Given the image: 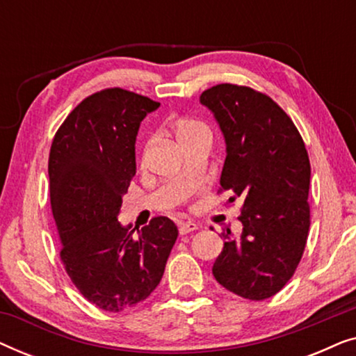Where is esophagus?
<instances>
[{
	"instance_id": "1",
	"label": "esophagus",
	"mask_w": 356,
	"mask_h": 356,
	"mask_svg": "<svg viewBox=\"0 0 356 356\" xmlns=\"http://www.w3.org/2000/svg\"><path fill=\"white\" fill-rule=\"evenodd\" d=\"M178 230H179V235H188V233L197 230V225L194 222H179Z\"/></svg>"
}]
</instances>
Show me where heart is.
I'll use <instances>...</instances> for the list:
<instances>
[{
    "label": "heart",
    "instance_id": "b5f03b06",
    "mask_svg": "<svg viewBox=\"0 0 356 356\" xmlns=\"http://www.w3.org/2000/svg\"><path fill=\"white\" fill-rule=\"evenodd\" d=\"M175 131H177V138L179 143H183V140L191 139V138H197V136H211V131H209L206 124L191 118L178 120L177 124H175ZM149 144L145 145V149L149 147Z\"/></svg>",
    "mask_w": 356,
    "mask_h": 356
}]
</instances>
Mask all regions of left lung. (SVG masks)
<instances>
[{
	"mask_svg": "<svg viewBox=\"0 0 356 356\" xmlns=\"http://www.w3.org/2000/svg\"><path fill=\"white\" fill-rule=\"evenodd\" d=\"M227 144L220 191L243 201L240 236L222 233L216 280L232 293L261 301L284 289L303 256L309 232L311 165L290 116L251 87L218 84L201 94Z\"/></svg>",
	"mask_w": 356,
	"mask_h": 356,
	"instance_id": "1",
	"label": "left lung"
}]
</instances>
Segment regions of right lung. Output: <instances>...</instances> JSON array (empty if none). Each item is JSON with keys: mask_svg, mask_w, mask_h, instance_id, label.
<instances>
[{"mask_svg": "<svg viewBox=\"0 0 356 356\" xmlns=\"http://www.w3.org/2000/svg\"><path fill=\"white\" fill-rule=\"evenodd\" d=\"M159 102L113 87L92 94L53 138L48 177L63 266L82 296L120 313L162 280L178 228L168 217L123 227L118 213L136 175V136Z\"/></svg>", "mask_w": 356, "mask_h": 356, "instance_id": "right-lung-1", "label": "right lung"}]
</instances>
